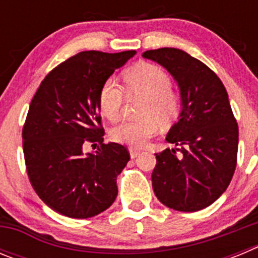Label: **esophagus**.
<instances>
[{
	"label": "esophagus",
	"instance_id": "obj_1",
	"mask_svg": "<svg viewBox=\"0 0 258 258\" xmlns=\"http://www.w3.org/2000/svg\"><path fill=\"white\" fill-rule=\"evenodd\" d=\"M129 154H131V157H132V159H134V157H137V156H138V155H140V150L129 149Z\"/></svg>",
	"mask_w": 258,
	"mask_h": 258
}]
</instances>
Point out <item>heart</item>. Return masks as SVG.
<instances>
[{
    "label": "heart",
    "mask_w": 258,
    "mask_h": 258,
    "mask_svg": "<svg viewBox=\"0 0 258 258\" xmlns=\"http://www.w3.org/2000/svg\"><path fill=\"white\" fill-rule=\"evenodd\" d=\"M172 79L160 66L141 63L124 74L125 92L129 97L142 98L140 120H126L111 132L113 142L140 149L159 132L160 121L168 124L178 115L181 97L170 88ZM124 89L113 79L106 80L99 90L98 104L109 121L120 117L124 103Z\"/></svg>",
    "instance_id": "b5f03b06"
}]
</instances>
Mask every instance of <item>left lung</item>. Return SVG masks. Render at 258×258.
<instances>
[{
  "label": "left lung",
  "instance_id": "8db88e82",
  "mask_svg": "<svg viewBox=\"0 0 258 258\" xmlns=\"http://www.w3.org/2000/svg\"><path fill=\"white\" fill-rule=\"evenodd\" d=\"M142 56L163 66L181 93L178 121L165 138L181 149L155 154V195L174 211L207 208L226 191L236 166L239 131L226 89L211 68L183 50L161 47Z\"/></svg>",
  "mask_w": 258,
  "mask_h": 258
}]
</instances>
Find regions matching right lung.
Wrapping results in <instances>:
<instances>
[{
    "label": "right lung",
    "mask_w": 258,
    "mask_h": 258,
    "mask_svg": "<svg viewBox=\"0 0 258 258\" xmlns=\"http://www.w3.org/2000/svg\"><path fill=\"white\" fill-rule=\"evenodd\" d=\"M136 52H79L49 72L32 99L22 133L27 173L40 199L59 214L94 217L117 197L116 179L131 155L122 145L103 143L98 95ZM86 143L101 147L85 154Z\"/></svg>",
    "instance_id": "obj_1"
}]
</instances>
